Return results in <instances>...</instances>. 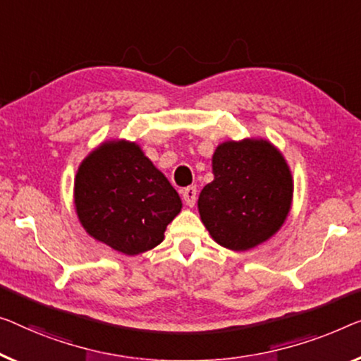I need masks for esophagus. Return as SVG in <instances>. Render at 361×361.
Here are the masks:
<instances>
[{
	"mask_svg": "<svg viewBox=\"0 0 361 361\" xmlns=\"http://www.w3.org/2000/svg\"><path fill=\"white\" fill-rule=\"evenodd\" d=\"M196 186H188L183 190V201L188 207H192L196 204Z\"/></svg>",
	"mask_w": 361,
	"mask_h": 361,
	"instance_id": "1",
	"label": "esophagus"
}]
</instances>
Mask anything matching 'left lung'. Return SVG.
Instances as JSON below:
<instances>
[{
    "label": "left lung",
    "instance_id": "1",
    "mask_svg": "<svg viewBox=\"0 0 361 361\" xmlns=\"http://www.w3.org/2000/svg\"><path fill=\"white\" fill-rule=\"evenodd\" d=\"M214 180L202 188V224L224 248L246 251L282 227L293 196L283 155L266 139L227 141L212 155Z\"/></svg>",
    "mask_w": 361,
    "mask_h": 361
}]
</instances>
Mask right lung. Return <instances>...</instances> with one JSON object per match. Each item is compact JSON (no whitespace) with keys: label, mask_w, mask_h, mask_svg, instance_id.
I'll use <instances>...</instances> for the list:
<instances>
[{"label":"right lung","mask_w":361,"mask_h":361,"mask_svg":"<svg viewBox=\"0 0 361 361\" xmlns=\"http://www.w3.org/2000/svg\"><path fill=\"white\" fill-rule=\"evenodd\" d=\"M78 217L90 236L134 256L164 241L181 199L136 142L109 141L79 165L74 180Z\"/></svg>","instance_id":"add662e5"}]
</instances>
